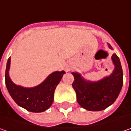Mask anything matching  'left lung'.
Here are the masks:
<instances>
[{"instance_id":"1","label":"left lung","mask_w":131,"mask_h":131,"mask_svg":"<svg viewBox=\"0 0 131 131\" xmlns=\"http://www.w3.org/2000/svg\"><path fill=\"white\" fill-rule=\"evenodd\" d=\"M108 48L113 50L110 44ZM111 60L114 69L111 74L97 81L86 80L82 75L72 72L74 81L72 87L76 92L78 104L86 110L99 111L112 105L117 100L123 84V72L119 57L115 53Z\"/></svg>"}]
</instances>
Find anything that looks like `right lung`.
<instances>
[{"label":"right lung","instance_id":"right-lung-1","mask_svg":"<svg viewBox=\"0 0 131 131\" xmlns=\"http://www.w3.org/2000/svg\"><path fill=\"white\" fill-rule=\"evenodd\" d=\"M10 64L11 58H9L6 68L5 81L9 94L15 103L31 112L39 113L48 109L53 102L55 89L65 72H53L40 84L28 88L17 85L12 81L9 77Z\"/></svg>","mask_w":131,"mask_h":131}]
</instances>
